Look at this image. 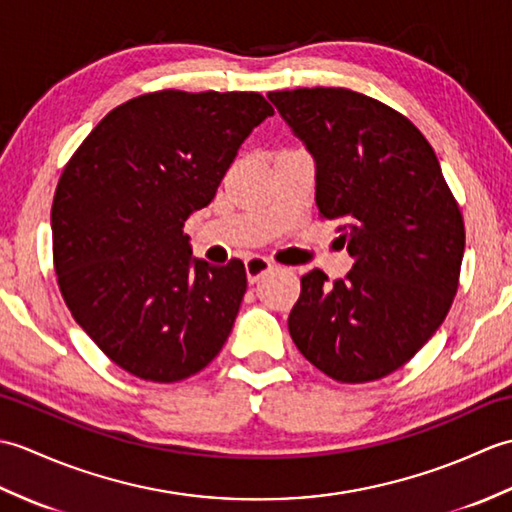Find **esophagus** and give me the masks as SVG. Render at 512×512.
<instances>
[{
  "instance_id": "1",
  "label": "esophagus",
  "mask_w": 512,
  "mask_h": 512,
  "mask_svg": "<svg viewBox=\"0 0 512 512\" xmlns=\"http://www.w3.org/2000/svg\"><path fill=\"white\" fill-rule=\"evenodd\" d=\"M273 270V262L266 257H259V255H253L246 259V277H248V284H257L259 279H262L266 273H270Z\"/></svg>"
}]
</instances>
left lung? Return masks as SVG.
Here are the masks:
<instances>
[{
    "instance_id": "1",
    "label": "left lung",
    "mask_w": 512,
    "mask_h": 512,
    "mask_svg": "<svg viewBox=\"0 0 512 512\" xmlns=\"http://www.w3.org/2000/svg\"><path fill=\"white\" fill-rule=\"evenodd\" d=\"M310 151L325 220L354 257L345 279L310 270L288 317L299 352L339 383L378 380L442 325L464 255L460 206L409 118L345 88L270 92Z\"/></svg>"
}]
</instances>
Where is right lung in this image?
<instances>
[{"instance_id": "1", "label": "right lung", "mask_w": 512, "mask_h": 512, "mask_svg": "<svg viewBox=\"0 0 512 512\" xmlns=\"http://www.w3.org/2000/svg\"><path fill=\"white\" fill-rule=\"evenodd\" d=\"M273 114L257 92H151L107 114L65 165L54 273L74 321L125 372L178 383L220 354L246 270L195 259L182 228Z\"/></svg>"}]
</instances>
